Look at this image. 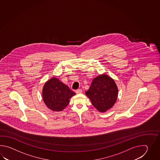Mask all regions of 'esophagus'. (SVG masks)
I'll return each mask as SVG.
<instances>
[{"instance_id":"1","label":"esophagus","mask_w":160,"mask_h":160,"mask_svg":"<svg viewBox=\"0 0 160 160\" xmlns=\"http://www.w3.org/2000/svg\"><path fill=\"white\" fill-rule=\"evenodd\" d=\"M75 92H76L77 94H81L82 92V89H78V90H76Z\"/></svg>"}]
</instances>
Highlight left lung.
<instances>
[{"label": "left lung", "mask_w": 160, "mask_h": 160, "mask_svg": "<svg viewBox=\"0 0 160 160\" xmlns=\"http://www.w3.org/2000/svg\"><path fill=\"white\" fill-rule=\"evenodd\" d=\"M118 92V87L114 79L104 74L93 79L85 94L98 111L104 112L111 109L115 104Z\"/></svg>", "instance_id": "8db88e82"}]
</instances>
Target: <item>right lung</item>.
Returning a JSON list of instances; mask_svg holds the SVG:
<instances>
[{
  "instance_id": "right-lung-1",
  "label": "right lung",
  "mask_w": 160,
  "mask_h": 160,
  "mask_svg": "<svg viewBox=\"0 0 160 160\" xmlns=\"http://www.w3.org/2000/svg\"><path fill=\"white\" fill-rule=\"evenodd\" d=\"M75 93L55 77L44 83L42 98L48 108L53 112H61L68 105L70 99Z\"/></svg>"
}]
</instances>
